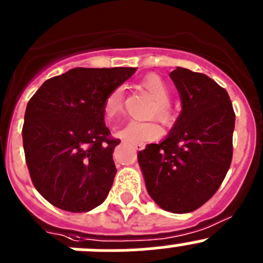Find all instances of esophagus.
I'll return each instance as SVG.
<instances>
[{"mask_svg": "<svg viewBox=\"0 0 263 263\" xmlns=\"http://www.w3.org/2000/svg\"><path fill=\"white\" fill-rule=\"evenodd\" d=\"M135 146V149L136 150H144L145 149V144L144 142H135V144H132Z\"/></svg>", "mask_w": 263, "mask_h": 263, "instance_id": "obj_1", "label": "esophagus"}]
</instances>
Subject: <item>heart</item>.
Here are the masks:
<instances>
[{"instance_id": "b5f03b06", "label": "heart", "mask_w": 263, "mask_h": 263, "mask_svg": "<svg viewBox=\"0 0 263 263\" xmlns=\"http://www.w3.org/2000/svg\"><path fill=\"white\" fill-rule=\"evenodd\" d=\"M141 86L153 99L152 113L155 114L160 121L171 122L173 119V108L170 103V87L162 77L158 74H147L141 81ZM123 108V91L121 87L111 91L104 100L103 111L106 119H113L118 116ZM162 129L155 122L131 121L118 131V136L128 142H144L158 139Z\"/></svg>"}]
</instances>
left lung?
Instances as JSON below:
<instances>
[{"mask_svg": "<svg viewBox=\"0 0 263 263\" xmlns=\"http://www.w3.org/2000/svg\"><path fill=\"white\" fill-rule=\"evenodd\" d=\"M170 77L182 111L165 140L146 145L137 159L152 199L167 212L189 213L215 195L230 168L235 113L208 76L177 67Z\"/></svg>", "mask_w": 263, "mask_h": 263, "instance_id": "obj_1", "label": "left lung"}]
</instances>
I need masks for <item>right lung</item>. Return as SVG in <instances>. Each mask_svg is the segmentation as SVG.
<instances>
[{
	"mask_svg": "<svg viewBox=\"0 0 263 263\" xmlns=\"http://www.w3.org/2000/svg\"><path fill=\"white\" fill-rule=\"evenodd\" d=\"M136 68H74L46 81L28 101L23 146L30 178L47 202L88 212L108 196L119 139L104 122L106 96Z\"/></svg>",
	"mask_w": 263,
	"mask_h": 263,
	"instance_id": "obj_1",
	"label": "right lung"
}]
</instances>
